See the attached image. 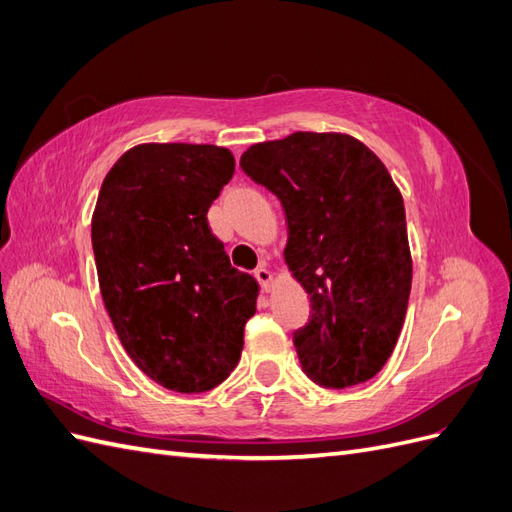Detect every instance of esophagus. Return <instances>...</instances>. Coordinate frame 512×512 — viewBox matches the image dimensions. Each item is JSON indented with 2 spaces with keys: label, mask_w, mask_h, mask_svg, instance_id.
<instances>
[{
  "label": "esophagus",
  "mask_w": 512,
  "mask_h": 512,
  "mask_svg": "<svg viewBox=\"0 0 512 512\" xmlns=\"http://www.w3.org/2000/svg\"><path fill=\"white\" fill-rule=\"evenodd\" d=\"M254 275H256V280H258L260 288L265 290V292H269V290H271V280H273L271 271H269L265 265H262V267H258V269L254 271Z\"/></svg>",
  "instance_id": "34e87169"
}]
</instances>
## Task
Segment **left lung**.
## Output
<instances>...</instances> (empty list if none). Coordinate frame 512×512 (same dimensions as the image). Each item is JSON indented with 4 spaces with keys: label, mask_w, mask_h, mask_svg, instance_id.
Returning <instances> with one entry per match:
<instances>
[{
    "label": "left lung",
    "mask_w": 512,
    "mask_h": 512,
    "mask_svg": "<svg viewBox=\"0 0 512 512\" xmlns=\"http://www.w3.org/2000/svg\"><path fill=\"white\" fill-rule=\"evenodd\" d=\"M288 224L286 265L312 301L294 331L301 369L327 389L367 382L406 320L412 256L406 209L374 151L339 132H294L241 156Z\"/></svg>",
    "instance_id": "obj_1"
}]
</instances>
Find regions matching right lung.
<instances>
[{"label": "right lung", "mask_w": 512, "mask_h": 512, "mask_svg": "<svg viewBox=\"0 0 512 512\" xmlns=\"http://www.w3.org/2000/svg\"><path fill=\"white\" fill-rule=\"evenodd\" d=\"M235 173L226 147L145 143L108 170L91 218L102 301L164 389L205 393L237 367L258 284L230 267L207 211Z\"/></svg>", "instance_id": "right-lung-1"}]
</instances>
